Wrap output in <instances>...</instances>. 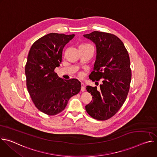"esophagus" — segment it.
<instances>
[{"instance_id":"34e87169","label":"esophagus","mask_w":157,"mask_h":157,"mask_svg":"<svg viewBox=\"0 0 157 157\" xmlns=\"http://www.w3.org/2000/svg\"><path fill=\"white\" fill-rule=\"evenodd\" d=\"M86 90V88H85V85L84 84V83L81 82V91L82 92H84Z\"/></svg>"}]
</instances>
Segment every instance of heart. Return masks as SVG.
Segmentation results:
<instances>
[{"mask_svg": "<svg viewBox=\"0 0 157 157\" xmlns=\"http://www.w3.org/2000/svg\"><path fill=\"white\" fill-rule=\"evenodd\" d=\"M88 48H93L91 44L88 43H81L79 44V50H85V49H88Z\"/></svg>", "mask_w": 157, "mask_h": 157, "instance_id": "b5f03b06", "label": "heart"}]
</instances>
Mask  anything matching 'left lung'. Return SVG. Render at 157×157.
I'll return each mask as SVG.
<instances>
[{
    "label": "left lung",
    "mask_w": 157,
    "mask_h": 157,
    "mask_svg": "<svg viewBox=\"0 0 157 157\" xmlns=\"http://www.w3.org/2000/svg\"><path fill=\"white\" fill-rule=\"evenodd\" d=\"M84 36L96 44L97 50L94 71L89 77L94 82L101 79L99 90L96 86L86 87L93 101L86 110L93 118L105 121L117 113L127 97L132 77L128 53L114 34L94 31Z\"/></svg>",
    "instance_id": "left-lung-1"
}]
</instances>
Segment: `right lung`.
<instances>
[{
  "label": "right lung",
  "instance_id": "1",
  "mask_svg": "<svg viewBox=\"0 0 157 157\" xmlns=\"http://www.w3.org/2000/svg\"><path fill=\"white\" fill-rule=\"evenodd\" d=\"M75 36L47 34L34 42L28 55L25 75L29 93L35 107L48 116L60 113L81 90L78 79L65 80L55 72L61 62L64 47Z\"/></svg>",
  "mask_w": 157,
  "mask_h": 157
}]
</instances>
